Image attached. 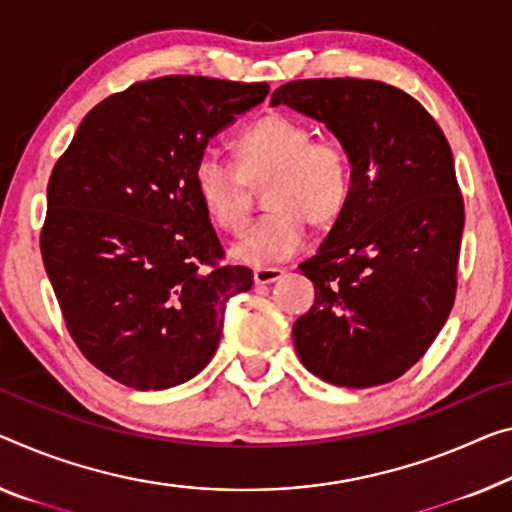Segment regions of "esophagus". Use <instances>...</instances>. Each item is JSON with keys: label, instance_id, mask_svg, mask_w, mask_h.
<instances>
[{"label": "esophagus", "instance_id": "34e87169", "mask_svg": "<svg viewBox=\"0 0 512 512\" xmlns=\"http://www.w3.org/2000/svg\"><path fill=\"white\" fill-rule=\"evenodd\" d=\"M283 277L281 267H256L254 270V281L256 286H267V283H274Z\"/></svg>", "mask_w": 512, "mask_h": 512}]
</instances>
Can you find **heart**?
<instances>
[{"instance_id": "1", "label": "heart", "mask_w": 512, "mask_h": 512, "mask_svg": "<svg viewBox=\"0 0 512 512\" xmlns=\"http://www.w3.org/2000/svg\"><path fill=\"white\" fill-rule=\"evenodd\" d=\"M240 167L217 151L194 160L192 185L212 222L238 231L249 212L247 180L267 185V212L231 245V258L245 265H274L295 256L313 224L341 217L352 190V164L334 139H311L302 121L270 114L238 137Z\"/></svg>"}]
</instances>
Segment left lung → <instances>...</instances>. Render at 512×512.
<instances>
[{
  "label": "left lung",
  "mask_w": 512,
  "mask_h": 512,
  "mask_svg": "<svg viewBox=\"0 0 512 512\" xmlns=\"http://www.w3.org/2000/svg\"><path fill=\"white\" fill-rule=\"evenodd\" d=\"M286 105L350 155L348 206L300 265L316 300L293 325L306 371L336 387L387 384L419 361L451 313L465 206L444 132L405 91L375 80H297Z\"/></svg>",
  "instance_id": "8db88e82"
}]
</instances>
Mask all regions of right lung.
Masks as SVG:
<instances>
[{
	"label": "right lung",
	"mask_w": 512,
	"mask_h": 512,
	"mask_svg": "<svg viewBox=\"0 0 512 512\" xmlns=\"http://www.w3.org/2000/svg\"><path fill=\"white\" fill-rule=\"evenodd\" d=\"M270 86L194 75L132 84L84 116L47 183L43 265L82 355L137 391L199 375L226 302L254 286L192 185L208 141Z\"/></svg>",
	"instance_id": "1"
}]
</instances>
